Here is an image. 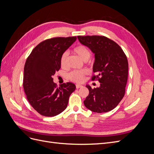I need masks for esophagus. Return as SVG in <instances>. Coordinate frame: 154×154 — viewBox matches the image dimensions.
<instances>
[{
	"instance_id": "obj_1",
	"label": "esophagus",
	"mask_w": 154,
	"mask_h": 154,
	"mask_svg": "<svg viewBox=\"0 0 154 154\" xmlns=\"http://www.w3.org/2000/svg\"><path fill=\"white\" fill-rule=\"evenodd\" d=\"M76 88H82V87H83V86H82V85H81L77 84V85H76Z\"/></svg>"
}]
</instances>
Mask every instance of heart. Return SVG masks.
Masks as SVG:
<instances>
[{"instance_id":"b5f03b06","label":"heart","mask_w":154,"mask_h":154,"mask_svg":"<svg viewBox=\"0 0 154 154\" xmlns=\"http://www.w3.org/2000/svg\"><path fill=\"white\" fill-rule=\"evenodd\" d=\"M73 52L77 54L83 61H87L91 57V52L86 46L79 45L73 49ZM69 53L67 51L63 52L60 58V65L62 67H66L67 65ZM88 74V71L85 69L81 71H73L68 74V78L74 82L81 83L84 80L85 76Z\"/></svg>"}]
</instances>
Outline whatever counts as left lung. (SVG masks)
Listing matches in <instances>:
<instances>
[{"mask_svg": "<svg viewBox=\"0 0 154 154\" xmlns=\"http://www.w3.org/2000/svg\"><path fill=\"white\" fill-rule=\"evenodd\" d=\"M80 42L94 54L92 80L97 79L99 87L87 85L89 94L83 101L88 109L96 113L114 109L124 97L128 79L127 58L120 46L104 36H78Z\"/></svg>", "mask_w": 154, "mask_h": 154, "instance_id": "obj_1", "label": "left lung"}]
</instances>
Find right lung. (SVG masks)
Instances as JSON below:
<instances>
[{"label":"right lung","mask_w":154,"mask_h":154,"mask_svg":"<svg viewBox=\"0 0 154 154\" xmlns=\"http://www.w3.org/2000/svg\"><path fill=\"white\" fill-rule=\"evenodd\" d=\"M76 36L57 37L42 42L32 49L24 66L23 87L27 99L36 111L53 117L66 109L76 86L68 82L57 87L53 76L61 67L60 58Z\"/></svg>","instance_id":"obj_1"}]
</instances>
